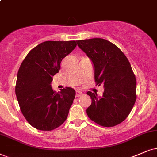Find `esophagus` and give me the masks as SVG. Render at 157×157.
<instances>
[{"label":"esophagus","mask_w":157,"mask_h":157,"mask_svg":"<svg viewBox=\"0 0 157 157\" xmlns=\"http://www.w3.org/2000/svg\"><path fill=\"white\" fill-rule=\"evenodd\" d=\"M82 94H83V93L80 90H77L76 91V96L77 97H80L81 96H82Z\"/></svg>","instance_id":"1"}]
</instances>
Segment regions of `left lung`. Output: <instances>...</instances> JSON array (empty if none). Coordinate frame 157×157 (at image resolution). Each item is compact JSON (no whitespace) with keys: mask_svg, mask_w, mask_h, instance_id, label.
Returning <instances> with one entry per match:
<instances>
[{"mask_svg":"<svg viewBox=\"0 0 157 157\" xmlns=\"http://www.w3.org/2000/svg\"><path fill=\"white\" fill-rule=\"evenodd\" d=\"M77 45L92 61L97 85H104L101 97L90 91L88 117L99 125L113 127L123 122L136 101V79L131 65L117 46L102 38L81 40Z\"/></svg>","mask_w":157,"mask_h":157,"instance_id":"left-lung-1","label":"left lung"}]
</instances>
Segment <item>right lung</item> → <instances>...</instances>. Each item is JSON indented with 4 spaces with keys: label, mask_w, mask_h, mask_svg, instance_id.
Returning a JSON list of instances; mask_svg holds the SVG:
<instances>
[{
    "label": "right lung",
    "mask_w": 157,
    "mask_h": 157,
    "mask_svg": "<svg viewBox=\"0 0 157 157\" xmlns=\"http://www.w3.org/2000/svg\"><path fill=\"white\" fill-rule=\"evenodd\" d=\"M76 45L74 40L45 41L29 51L19 67L16 96L24 117L37 130H54L67 120L75 90L67 87L57 93L51 82Z\"/></svg>",
    "instance_id": "add662e5"
}]
</instances>
